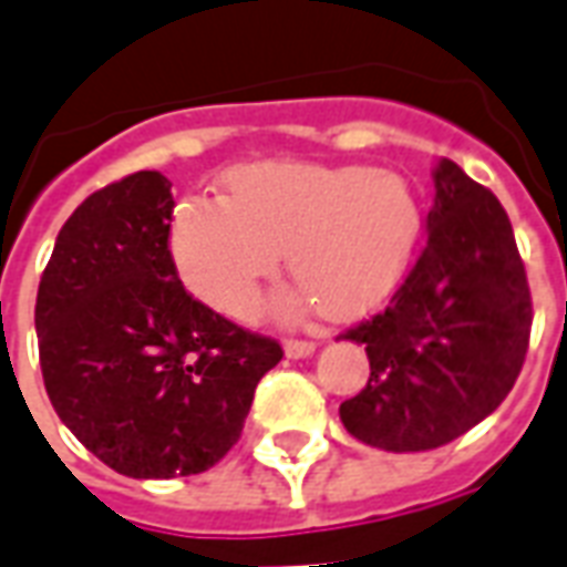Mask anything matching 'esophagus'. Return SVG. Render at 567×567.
Instances as JSON below:
<instances>
[{"label":"esophagus","instance_id":"1","mask_svg":"<svg viewBox=\"0 0 567 567\" xmlns=\"http://www.w3.org/2000/svg\"><path fill=\"white\" fill-rule=\"evenodd\" d=\"M316 352L312 340H285V355L288 358H307Z\"/></svg>","mask_w":567,"mask_h":567}]
</instances>
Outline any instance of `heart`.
I'll return each instance as SVG.
<instances>
[{
  "mask_svg": "<svg viewBox=\"0 0 567 567\" xmlns=\"http://www.w3.org/2000/svg\"><path fill=\"white\" fill-rule=\"evenodd\" d=\"M419 227L416 190L394 169L267 161L230 173L227 203L185 199L169 248L187 288L230 316L251 309L285 248L303 288L285 295L279 309L319 300L324 316L349 319L398 285Z\"/></svg>",
  "mask_w": 567,
  "mask_h": 567,
  "instance_id": "heart-1",
  "label": "heart"
}]
</instances>
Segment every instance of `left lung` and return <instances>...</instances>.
Listing matches in <instances>:
<instances>
[{"label":"left lung","instance_id":"8db88e82","mask_svg":"<svg viewBox=\"0 0 567 567\" xmlns=\"http://www.w3.org/2000/svg\"><path fill=\"white\" fill-rule=\"evenodd\" d=\"M434 190L427 243L392 303L340 333L370 358L368 385L340 419L385 452L462 437L511 394L528 352L532 295L507 212L446 157Z\"/></svg>","mask_w":567,"mask_h":567}]
</instances>
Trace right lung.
<instances>
[{"label":"right lung","mask_w":567,"mask_h":567,"mask_svg":"<svg viewBox=\"0 0 567 567\" xmlns=\"http://www.w3.org/2000/svg\"><path fill=\"white\" fill-rule=\"evenodd\" d=\"M161 173L105 185L69 215L35 297L39 361L63 425L133 480L209 471L230 452L282 346L187 295Z\"/></svg>","instance_id":"1"}]
</instances>
